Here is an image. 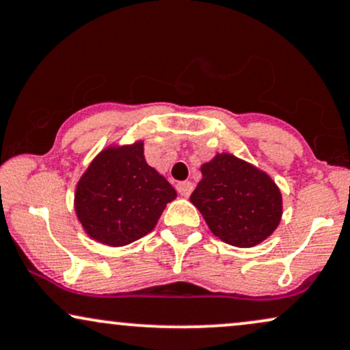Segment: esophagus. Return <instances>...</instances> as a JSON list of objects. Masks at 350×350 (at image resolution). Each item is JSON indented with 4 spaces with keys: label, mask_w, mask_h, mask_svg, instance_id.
Here are the masks:
<instances>
[{
    "label": "esophagus",
    "mask_w": 350,
    "mask_h": 350,
    "mask_svg": "<svg viewBox=\"0 0 350 350\" xmlns=\"http://www.w3.org/2000/svg\"><path fill=\"white\" fill-rule=\"evenodd\" d=\"M176 189H178V192L183 197H189L193 190V184L190 183V180H183V183H179L178 185H176Z\"/></svg>",
    "instance_id": "1"
}]
</instances>
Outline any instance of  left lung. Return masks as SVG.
<instances>
[{"label": "left lung", "mask_w": 350, "mask_h": 350, "mask_svg": "<svg viewBox=\"0 0 350 350\" xmlns=\"http://www.w3.org/2000/svg\"><path fill=\"white\" fill-rule=\"evenodd\" d=\"M190 196L210 231L236 247H254L280 224L281 192L268 174L229 153L202 166Z\"/></svg>", "instance_id": "1"}]
</instances>
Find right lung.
<instances>
[{
  "label": "right lung",
  "mask_w": 350,
  "mask_h": 350,
  "mask_svg": "<svg viewBox=\"0 0 350 350\" xmlns=\"http://www.w3.org/2000/svg\"><path fill=\"white\" fill-rule=\"evenodd\" d=\"M174 198V187L147 165L137 142L106 148L92 161L77 184L76 213L88 236L121 247L152 232Z\"/></svg>",
  "instance_id": "right-lung-1"
}]
</instances>
